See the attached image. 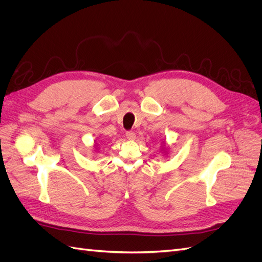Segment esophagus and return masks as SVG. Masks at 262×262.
I'll list each match as a JSON object with an SVG mask.
<instances>
[{
    "label": "esophagus",
    "mask_w": 262,
    "mask_h": 262,
    "mask_svg": "<svg viewBox=\"0 0 262 262\" xmlns=\"http://www.w3.org/2000/svg\"><path fill=\"white\" fill-rule=\"evenodd\" d=\"M126 137H127L128 140H135V138H136V134L132 130H128L126 132Z\"/></svg>",
    "instance_id": "esophagus-1"
}]
</instances>
